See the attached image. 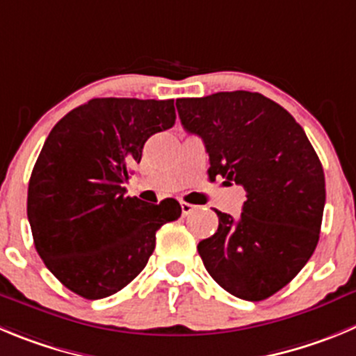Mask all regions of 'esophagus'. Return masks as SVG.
Segmentation results:
<instances>
[{
    "label": "esophagus",
    "mask_w": 356,
    "mask_h": 356,
    "mask_svg": "<svg viewBox=\"0 0 356 356\" xmlns=\"http://www.w3.org/2000/svg\"><path fill=\"white\" fill-rule=\"evenodd\" d=\"M195 209H197L195 205L188 204V202H181V211H182V214H184V216H188L189 212H193Z\"/></svg>",
    "instance_id": "obj_1"
}]
</instances>
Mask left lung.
<instances>
[{
	"mask_svg": "<svg viewBox=\"0 0 356 356\" xmlns=\"http://www.w3.org/2000/svg\"><path fill=\"white\" fill-rule=\"evenodd\" d=\"M175 105L186 131L204 140L209 177L245 191L237 219L216 211L218 232L198 244L202 261L228 293L265 300L302 270L320 241V158L290 112L260 92H216Z\"/></svg>",
	"mask_w": 356,
	"mask_h": 356,
	"instance_id": "1",
	"label": "left lung"
}]
</instances>
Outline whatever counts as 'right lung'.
<instances>
[{
	"label": "right lung",
	"mask_w": 356,
	"mask_h": 356,
	"mask_svg": "<svg viewBox=\"0 0 356 356\" xmlns=\"http://www.w3.org/2000/svg\"><path fill=\"white\" fill-rule=\"evenodd\" d=\"M175 122L174 99L95 98L49 133L28 188V219L45 267L88 300L129 284L154 251L156 232L181 216L165 198L126 197L145 140Z\"/></svg>",
	"instance_id": "right-lung-1"
}]
</instances>
